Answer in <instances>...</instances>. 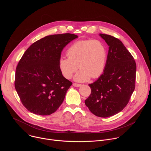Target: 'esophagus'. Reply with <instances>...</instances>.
I'll use <instances>...</instances> for the list:
<instances>
[{
    "instance_id": "obj_1",
    "label": "esophagus",
    "mask_w": 151,
    "mask_h": 151,
    "mask_svg": "<svg viewBox=\"0 0 151 151\" xmlns=\"http://www.w3.org/2000/svg\"><path fill=\"white\" fill-rule=\"evenodd\" d=\"M73 85L74 86V87H80V86H81V84L76 83H73Z\"/></svg>"
}]
</instances>
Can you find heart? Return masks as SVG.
Wrapping results in <instances>:
<instances>
[{
    "instance_id": "obj_1",
    "label": "heart",
    "mask_w": 151,
    "mask_h": 151,
    "mask_svg": "<svg viewBox=\"0 0 151 151\" xmlns=\"http://www.w3.org/2000/svg\"><path fill=\"white\" fill-rule=\"evenodd\" d=\"M68 57H61L58 67L63 76L70 79L73 73L79 82L97 78L103 73L107 60V49L104 43L98 39L79 40L75 42L66 51Z\"/></svg>"
}]
</instances>
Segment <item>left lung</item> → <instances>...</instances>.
I'll return each instance as SVG.
<instances>
[{
    "mask_svg": "<svg viewBox=\"0 0 151 151\" xmlns=\"http://www.w3.org/2000/svg\"><path fill=\"white\" fill-rule=\"evenodd\" d=\"M100 36L109 45L103 73L88 85L91 93L85 104L94 115L113 116L127 106L135 89L136 64L122 42L106 34Z\"/></svg>",
    "mask_w": 151,
    "mask_h": 151,
    "instance_id": "1",
    "label": "left lung"
}]
</instances>
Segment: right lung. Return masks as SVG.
<instances>
[{
  "label": "right lung",
  "mask_w": 151,
  "mask_h": 151,
  "mask_svg": "<svg viewBox=\"0 0 151 151\" xmlns=\"http://www.w3.org/2000/svg\"><path fill=\"white\" fill-rule=\"evenodd\" d=\"M77 35L70 33L45 36L25 51L16 68L15 88L20 100L30 112L50 115L62 104L72 82L58 67L63 49Z\"/></svg>",
  "instance_id": "add662e5"
}]
</instances>
